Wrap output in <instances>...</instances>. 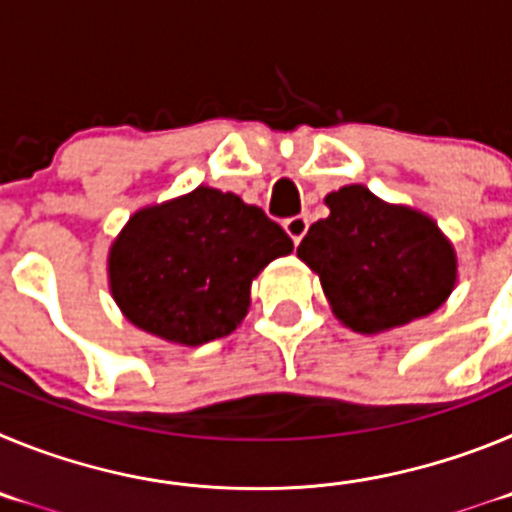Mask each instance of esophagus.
<instances>
[{"label":"esophagus","instance_id":"obj_1","mask_svg":"<svg viewBox=\"0 0 512 512\" xmlns=\"http://www.w3.org/2000/svg\"><path fill=\"white\" fill-rule=\"evenodd\" d=\"M307 228H310V223H307L305 215H295V217H289V220H284V230H287V235L292 238V243H295V246H300V241L305 238Z\"/></svg>","mask_w":512,"mask_h":512}]
</instances>
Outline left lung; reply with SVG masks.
I'll list each match as a JSON object with an SVG mask.
<instances>
[{
  "instance_id": "left-lung-1",
  "label": "left lung",
  "mask_w": 512,
  "mask_h": 512,
  "mask_svg": "<svg viewBox=\"0 0 512 512\" xmlns=\"http://www.w3.org/2000/svg\"><path fill=\"white\" fill-rule=\"evenodd\" d=\"M297 256L320 277L338 320L359 333L397 328L443 305L456 256L433 220L351 184L325 197Z\"/></svg>"
}]
</instances>
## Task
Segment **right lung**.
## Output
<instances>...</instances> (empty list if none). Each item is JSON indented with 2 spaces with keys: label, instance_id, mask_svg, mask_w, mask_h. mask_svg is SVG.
Returning <instances> with one entry per match:
<instances>
[{
  "label": "right lung",
  "instance_id": "1",
  "mask_svg": "<svg viewBox=\"0 0 512 512\" xmlns=\"http://www.w3.org/2000/svg\"><path fill=\"white\" fill-rule=\"evenodd\" d=\"M289 251V235L261 207L197 187L130 217L110 251L112 295L138 328L200 346L233 333L253 277Z\"/></svg>",
  "mask_w": 512,
  "mask_h": 512
}]
</instances>
